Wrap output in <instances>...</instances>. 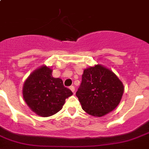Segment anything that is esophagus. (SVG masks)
<instances>
[{"instance_id": "obj_1", "label": "esophagus", "mask_w": 149, "mask_h": 149, "mask_svg": "<svg viewBox=\"0 0 149 149\" xmlns=\"http://www.w3.org/2000/svg\"><path fill=\"white\" fill-rule=\"evenodd\" d=\"M70 90L72 91V92L74 93V91H75V87H74V86H73V85H71L70 87Z\"/></svg>"}]
</instances>
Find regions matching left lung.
Here are the masks:
<instances>
[{
    "label": "left lung",
    "instance_id": "left-lung-1",
    "mask_svg": "<svg viewBox=\"0 0 149 149\" xmlns=\"http://www.w3.org/2000/svg\"><path fill=\"white\" fill-rule=\"evenodd\" d=\"M124 89L122 82L111 70L96 64L84 70L76 95L86 113L102 117L118 107Z\"/></svg>",
    "mask_w": 149,
    "mask_h": 149
}]
</instances>
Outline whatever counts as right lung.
Segmentation results:
<instances>
[{"label": "right lung", "mask_w": 149, "mask_h": 149, "mask_svg": "<svg viewBox=\"0 0 149 149\" xmlns=\"http://www.w3.org/2000/svg\"><path fill=\"white\" fill-rule=\"evenodd\" d=\"M52 69L42 65L24 81L22 94L29 108L41 117L53 116L61 110L73 92L64 87L60 78H54Z\"/></svg>", "instance_id": "add662e5"}]
</instances>
